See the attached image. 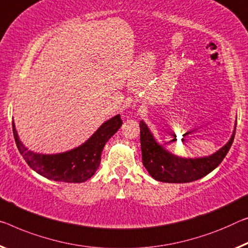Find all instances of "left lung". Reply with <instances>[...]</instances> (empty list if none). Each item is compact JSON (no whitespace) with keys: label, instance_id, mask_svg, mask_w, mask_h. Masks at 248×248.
<instances>
[{"label":"left lung","instance_id":"obj_1","mask_svg":"<svg viewBox=\"0 0 248 248\" xmlns=\"http://www.w3.org/2000/svg\"><path fill=\"white\" fill-rule=\"evenodd\" d=\"M143 164L152 177L164 183H189L206 176L219 165L230 151L235 129L230 140L214 154L199 158H184L170 154L156 142L145 122H140Z\"/></svg>","mask_w":248,"mask_h":248}]
</instances>
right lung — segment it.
<instances>
[{
    "label": "right lung",
    "instance_id": "1",
    "mask_svg": "<svg viewBox=\"0 0 248 248\" xmlns=\"http://www.w3.org/2000/svg\"><path fill=\"white\" fill-rule=\"evenodd\" d=\"M122 123L121 115L117 114L103 123L81 146L59 154H39L28 150L18 139L14 122H12V126L18 151L33 170L52 181L83 183L92 177L97 170L103 148L119 131Z\"/></svg>",
    "mask_w": 248,
    "mask_h": 248
}]
</instances>
